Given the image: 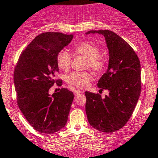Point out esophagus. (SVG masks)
Segmentation results:
<instances>
[{
	"mask_svg": "<svg viewBox=\"0 0 158 158\" xmlns=\"http://www.w3.org/2000/svg\"><path fill=\"white\" fill-rule=\"evenodd\" d=\"M81 93H82V92H81V91H79V90H76L74 92V94H75V96H78L79 95V94H80Z\"/></svg>",
	"mask_w": 158,
	"mask_h": 158,
	"instance_id": "esophagus-1",
	"label": "esophagus"
}]
</instances>
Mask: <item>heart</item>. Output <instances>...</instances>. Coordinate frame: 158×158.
<instances>
[{"label":"heart","mask_w":158,"mask_h":158,"mask_svg":"<svg viewBox=\"0 0 158 158\" xmlns=\"http://www.w3.org/2000/svg\"><path fill=\"white\" fill-rule=\"evenodd\" d=\"M75 55H81L88 59L87 66L95 72H101L104 67V59L99 57L100 51L97 45L89 41H83L76 44L73 48ZM72 64V56L68 51H60L57 55V64L59 69L69 70ZM92 79L87 72H73L66 76V82L79 89L86 87Z\"/></svg>","instance_id":"b5f03b06"}]
</instances>
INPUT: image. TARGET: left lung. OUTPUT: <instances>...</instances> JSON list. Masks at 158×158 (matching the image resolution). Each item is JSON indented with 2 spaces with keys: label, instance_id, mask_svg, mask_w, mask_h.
<instances>
[{
  "label": "left lung",
  "instance_id": "left-lung-1",
  "mask_svg": "<svg viewBox=\"0 0 158 158\" xmlns=\"http://www.w3.org/2000/svg\"><path fill=\"white\" fill-rule=\"evenodd\" d=\"M104 35L109 53L107 71L98 87L109 91L104 98L85 92V112L89 124L103 132L119 130L133 113L141 93L140 61L129 44L114 31L92 30L88 34Z\"/></svg>",
  "mask_w": 158,
  "mask_h": 158
}]
</instances>
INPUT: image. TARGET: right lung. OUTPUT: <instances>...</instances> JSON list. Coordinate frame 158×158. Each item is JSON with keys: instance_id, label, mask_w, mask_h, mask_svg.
Returning a JSON list of instances; mask_svg holds the SVG:
<instances>
[{"instance_id": "right-lung-1", "label": "right lung", "mask_w": 158, "mask_h": 158, "mask_svg": "<svg viewBox=\"0 0 158 158\" xmlns=\"http://www.w3.org/2000/svg\"><path fill=\"white\" fill-rule=\"evenodd\" d=\"M73 35L44 32L36 36L19 56L13 74L19 108L26 120L41 133L52 134L66 126L74 98L62 88L49 94L59 73L58 53L72 41Z\"/></svg>"}]
</instances>
